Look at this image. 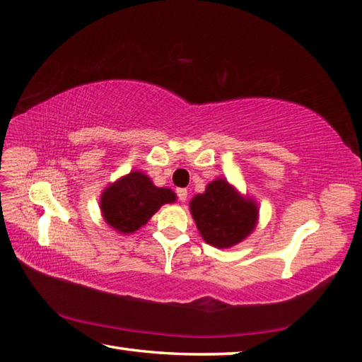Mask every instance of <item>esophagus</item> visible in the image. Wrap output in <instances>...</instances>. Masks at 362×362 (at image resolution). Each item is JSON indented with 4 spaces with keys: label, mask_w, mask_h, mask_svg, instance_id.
I'll return each instance as SVG.
<instances>
[{
    "label": "esophagus",
    "mask_w": 362,
    "mask_h": 362,
    "mask_svg": "<svg viewBox=\"0 0 362 362\" xmlns=\"http://www.w3.org/2000/svg\"><path fill=\"white\" fill-rule=\"evenodd\" d=\"M177 197H179L180 202H185L187 197H188L187 188H177Z\"/></svg>",
    "instance_id": "34e87169"
}]
</instances>
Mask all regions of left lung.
I'll return each mask as SVG.
<instances>
[{"label": "left lung", "instance_id": "obj_1", "mask_svg": "<svg viewBox=\"0 0 362 362\" xmlns=\"http://www.w3.org/2000/svg\"><path fill=\"white\" fill-rule=\"evenodd\" d=\"M189 211L204 241L228 249L244 241L257 228L259 209L249 194H241L226 177H216L202 194L189 201Z\"/></svg>", "mask_w": 362, "mask_h": 362}]
</instances>
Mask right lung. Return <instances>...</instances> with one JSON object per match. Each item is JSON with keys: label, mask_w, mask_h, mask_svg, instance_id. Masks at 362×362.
<instances>
[{"label": "right lung", "mask_w": 362, "mask_h": 362, "mask_svg": "<svg viewBox=\"0 0 362 362\" xmlns=\"http://www.w3.org/2000/svg\"><path fill=\"white\" fill-rule=\"evenodd\" d=\"M175 201L171 188L156 187L143 171H130L103 189L99 209L107 226L130 235L148 224L161 205Z\"/></svg>", "instance_id": "1"}]
</instances>
